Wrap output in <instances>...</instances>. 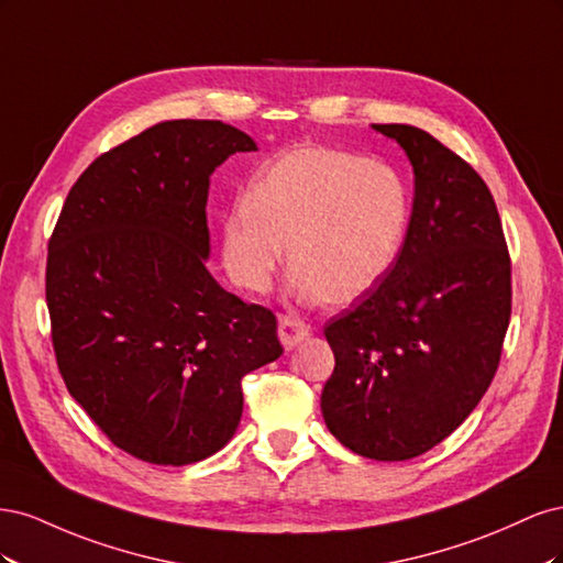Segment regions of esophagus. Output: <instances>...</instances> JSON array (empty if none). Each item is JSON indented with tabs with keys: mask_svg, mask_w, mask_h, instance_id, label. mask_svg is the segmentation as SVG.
<instances>
[{
	"mask_svg": "<svg viewBox=\"0 0 563 563\" xmlns=\"http://www.w3.org/2000/svg\"><path fill=\"white\" fill-rule=\"evenodd\" d=\"M310 335V327L298 317H282L279 319V340L284 350L298 347L305 338Z\"/></svg>",
	"mask_w": 563,
	"mask_h": 563,
	"instance_id": "34e87169",
	"label": "esophagus"
}]
</instances>
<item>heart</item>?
Here are the masks:
<instances>
[{"mask_svg":"<svg viewBox=\"0 0 563 563\" xmlns=\"http://www.w3.org/2000/svg\"><path fill=\"white\" fill-rule=\"evenodd\" d=\"M244 211L223 228V263L236 286L269 291L288 251L300 300L350 305L395 267L411 201L395 166L308 145L253 180Z\"/></svg>","mask_w":563,"mask_h":563,"instance_id":"obj_1","label":"heart"}]
</instances>
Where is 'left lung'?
<instances>
[{"mask_svg": "<svg viewBox=\"0 0 563 563\" xmlns=\"http://www.w3.org/2000/svg\"><path fill=\"white\" fill-rule=\"evenodd\" d=\"M373 129L413 166V211L395 267L323 329L335 368L321 413L356 455L397 463L444 441L486 395L512 312V277L482 176L428 131Z\"/></svg>", "mask_w": 563, "mask_h": 563, "instance_id": "obj_1", "label": "left lung"}]
</instances>
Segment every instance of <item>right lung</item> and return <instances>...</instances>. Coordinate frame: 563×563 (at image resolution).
<instances>
[{"label": "right lung", "instance_id": "right-lung-1", "mask_svg": "<svg viewBox=\"0 0 563 563\" xmlns=\"http://www.w3.org/2000/svg\"><path fill=\"white\" fill-rule=\"evenodd\" d=\"M258 145L216 119H174L100 155L48 242L46 305L67 391L122 449L190 465L242 420L246 373L279 360L277 319L211 272V174Z\"/></svg>", "mask_w": 563, "mask_h": 563}]
</instances>
